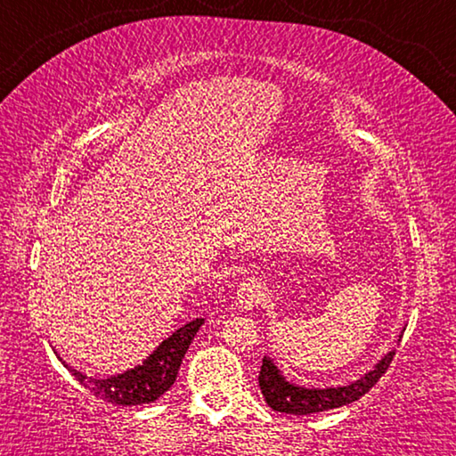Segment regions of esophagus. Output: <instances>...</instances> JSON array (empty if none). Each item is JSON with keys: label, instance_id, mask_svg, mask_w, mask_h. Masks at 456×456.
<instances>
[{"label": "esophagus", "instance_id": "34e87169", "mask_svg": "<svg viewBox=\"0 0 456 456\" xmlns=\"http://www.w3.org/2000/svg\"><path fill=\"white\" fill-rule=\"evenodd\" d=\"M264 299V283L259 280H245L237 289V307L249 312Z\"/></svg>", "mask_w": 456, "mask_h": 456}]
</instances>
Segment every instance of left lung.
Masks as SVG:
<instances>
[{"label": "left lung", "instance_id": "left-lung-1", "mask_svg": "<svg viewBox=\"0 0 456 456\" xmlns=\"http://www.w3.org/2000/svg\"><path fill=\"white\" fill-rule=\"evenodd\" d=\"M395 354V350L384 354L382 360H378V364H374V368L364 376H360L358 380L346 386H330V388H315V386H302L291 382L285 378L283 370L277 366V362L272 356H265L259 372L261 395H264L265 403L277 412L314 414L331 411V408L350 404L354 400L364 396L380 380V376L386 370H388Z\"/></svg>", "mask_w": 456, "mask_h": 456}]
</instances>
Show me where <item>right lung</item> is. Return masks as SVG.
Wrapping results in <instances>:
<instances>
[{
	"instance_id": "1",
	"label": "right lung",
	"mask_w": 456,
	"mask_h": 456,
	"mask_svg": "<svg viewBox=\"0 0 456 456\" xmlns=\"http://www.w3.org/2000/svg\"><path fill=\"white\" fill-rule=\"evenodd\" d=\"M203 323V318L184 323V326L175 330L171 336L163 339L141 364L114 376H88L86 372H80V370L66 364V362L58 356V352L56 356L60 358L61 364L68 368V372H70L84 388H88L92 395H96L98 398L108 400V403L118 406L149 404L154 403L159 396H163L175 384L184 354H187L192 338L197 336V331Z\"/></svg>"
}]
</instances>
